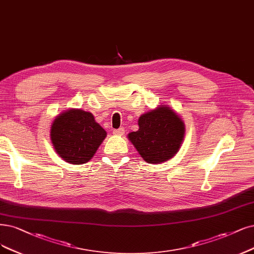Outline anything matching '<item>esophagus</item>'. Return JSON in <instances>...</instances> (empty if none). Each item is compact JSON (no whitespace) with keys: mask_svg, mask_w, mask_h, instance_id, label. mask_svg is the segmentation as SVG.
Masks as SVG:
<instances>
[{"mask_svg":"<svg viewBox=\"0 0 254 254\" xmlns=\"http://www.w3.org/2000/svg\"><path fill=\"white\" fill-rule=\"evenodd\" d=\"M113 133H114L115 135H124L125 134V128L124 127H119V128H116L113 130Z\"/></svg>","mask_w":254,"mask_h":254,"instance_id":"34e87169","label":"esophagus"}]
</instances>
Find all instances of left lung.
Segmentation results:
<instances>
[{
	"label": "left lung",
	"mask_w": 254,
	"mask_h": 254,
	"mask_svg": "<svg viewBox=\"0 0 254 254\" xmlns=\"http://www.w3.org/2000/svg\"><path fill=\"white\" fill-rule=\"evenodd\" d=\"M139 129L128 139L147 163L159 164L171 159L184 137V124L176 113L162 106L141 115Z\"/></svg>",
	"instance_id": "left-lung-1"
}]
</instances>
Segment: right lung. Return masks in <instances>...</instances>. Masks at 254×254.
<instances>
[{"mask_svg":"<svg viewBox=\"0 0 254 254\" xmlns=\"http://www.w3.org/2000/svg\"><path fill=\"white\" fill-rule=\"evenodd\" d=\"M106 136L107 132L91 113L82 110L63 113L51 127V141L56 153L71 164L88 162Z\"/></svg>","mask_w":254,"mask_h":254,"instance_id":"right-lung-1","label":"right lung"}]
</instances>
